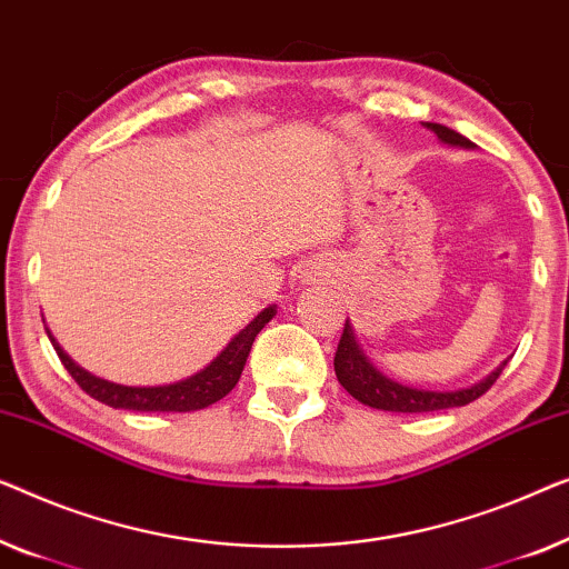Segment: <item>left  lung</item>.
I'll list each match as a JSON object with an SVG mask.
<instances>
[{
    "label": "left lung",
    "instance_id": "left-lung-1",
    "mask_svg": "<svg viewBox=\"0 0 569 569\" xmlns=\"http://www.w3.org/2000/svg\"><path fill=\"white\" fill-rule=\"evenodd\" d=\"M428 128L443 143L471 149V141L463 139L461 133H456L453 128H446L441 123H428ZM506 363L495 368L487 379L475 383V387L453 389V391H428V389H415V387H405V383L399 381H391L389 376H383L379 371V368H373V363L368 361L361 346L356 342V332L353 327H350V322H346L338 353H335V373H338V381L346 387L348 395L356 397L358 402L373 407V410H387V412H438V410H451V407H463L475 402V399L482 397L485 391L498 381V376L502 373Z\"/></svg>",
    "mask_w": 569,
    "mask_h": 569
}]
</instances>
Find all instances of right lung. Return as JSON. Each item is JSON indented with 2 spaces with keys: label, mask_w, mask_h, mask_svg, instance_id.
<instances>
[{
  "label": "right lung",
  "mask_w": 569,
  "mask_h": 569,
  "mask_svg": "<svg viewBox=\"0 0 569 569\" xmlns=\"http://www.w3.org/2000/svg\"><path fill=\"white\" fill-rule=\"evenodd\" d=\"M276 317V307L262 309L242 332L234 335L227 348L208 363L203 371L190 376L186 381L178 383H164V387H123V383H113L106 379H98L90 371H84L82 366H77L71 358L63 353L59 342L53 340V335L48 332V340L56 353H59L61 363L71 373L82 391H87L98 402L116 407V410H136V412H190V410H203V407L219 402L237 387L242 368L250 356V348L258 332L266 327L270 319Z\"/></svg>",
  "instance_id": "right-lung-1"
}]
</instances>
